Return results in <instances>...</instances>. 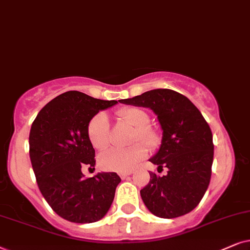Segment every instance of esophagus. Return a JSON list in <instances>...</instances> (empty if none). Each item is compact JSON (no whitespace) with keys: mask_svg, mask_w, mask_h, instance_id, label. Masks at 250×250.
<instances>
[{"mask_svg":"<svg viewBox=\"0 0 250 250\" xmlns=\"http://www.w3.org/2000/svg\"><path fill=\"white\" fill-rule=\"evenodd\" d=\"M131 174H132L131 171H128V172H120L119 176H120V177H121V179H125V178L128 177V176H130Z\"/></svg>","mask_w":250,"mask_h":250,"instance_id":"esophagus-1","label":"esophagus"}]
</instances>
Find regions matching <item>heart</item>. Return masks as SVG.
Returning a JSON list of instances; mask_svg holds the SVG:
<instances>
[{
  "label": "heart",
  "instance_id": "obj_1",
  "mask_svg": "<svg viewBox=\"0 0 250 250\" xmlns=\"http://www.w3.org/2000/svg\"><path fill=\"white\" fill-rule=\"evenodd\" d=\"M118 115L125 125L134 129L130 143L141 142L148 148H155L160 144V136L147 127L149 115L139 107L122 108ZM88 137L91 145L97 149H104L109 144V123L105 113H98L90 120L88 125ZM147 154L144 146L136 144L129 148H111L102 153L98 158L99 166L107 171L128 172L135 169Z\"/></svg>",
  "mask_w": 250,
  "mask_h": 250
}]
</instances>
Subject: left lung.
<instances>
[{"label":"left lung","mask_w":250,"mask_h":250,"mask_svg":"<svg viewBox=\"0 0 250 250\" xmlns=\"http://www.w3.org/2000/svg\"><path fill=\"white\" fill-rule=\"evenodd\" d=\"M119 102L152 109L162 130L161 144L149 161L158 169L167 167L168 172H149V183L141 189L146 208L161 218L192 211L207 191L214 159L212 134L201 112L170 89H155Z\"/></svg>","instance_id":"obj_1"}]
</instances>
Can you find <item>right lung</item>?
I'll return each instance as SVG.
<instances>
[{"mask_svg": "<svg viewBox=\"0 0 250 250\" xmlns=\"http://www.w3.org/2000/svg\"><path fill=\"white\" fill-rule=\"evenodd\" d=\"M118 104L80 91H67L39 112L29 131V158L42 195L56 214L84 224L102 219L121 182L116 172L85 178L83 167L96 165L88 137L90 120Z\"/></svg>", "mask_w": 250, "mask_h": 250, "instance_id": "1", "label": "right lung"}]
</instances>
